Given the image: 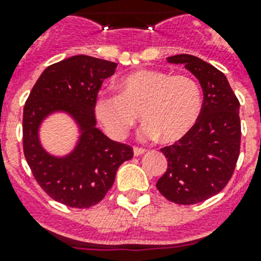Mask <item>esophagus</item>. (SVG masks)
I'll list each match as a JSON object with an SVG mask.
<instances>
[{
    "label": "esophagus",
    "instance_id": "34e87169",
    "mask_svg": "<svg viewBox=\"0 0 261 261\" xmlns=\"http://www.w3.org/2000/svg\"><path fill=\"white\" fill-rule=\"evenodd\" d=\"M145 153V149H142V147H138V146H135L133 147V154H135L136 156L141 155V154Z\"/></svg>",
    "mask_w": 261,
    "mask_h": 261
}]
</instances>
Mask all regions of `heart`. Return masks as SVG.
Here are the masks:
<instances>
[{
    "mask_svg": "<svg viewBox=\"0 0 261 261\" xmlns=\"http://www.w3.org/2000/svg\"><path fill=\"white\" fill-rule=\"evenodd\" d=\"M202 108L200 86L188 75L141 69L119 81V95L99 94L95 114L108 135L124 138L137 124L145 140L161 136L162 141L176 142L196 125Z\"/></svg>",
    "mask_w": 261,
    "mask_h": 261,
    "instance_id": "heart-1",
    "label": "heart"
}]
</instances>
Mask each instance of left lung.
<instances>
[{"label":"left lung","instance_id":"8db88e82","mask_svg":"<svg viewBox=\"0 0 261 261\" xmlns=\"http://www.w3.org/2000/svg\"><path fill=\"white\" fill-rule=\"evenodd\" d=\"M167 61L183 64L199 80L204 100L192 130L161 149L167 170L156 188L170 201L192 205L221 192L234 174L241 150L239 100L222 71L204 60L176 55Z\"/></svg>","mask_w":261,"mask_h":261}]
</instances>
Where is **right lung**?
Wrapping results in <instances>:
<instances>
[{"instance_id":"right-lung-1","label":"right lung","mask_w":261,"mask_h":261,"mask_svg":"<svg viewBox=\"0 0 261 261\" xmlns=\"http://www.w3.org/2000/svg\"><path fill=\"white\" fill-rule=\"evenodd\" d=\"M117 64L77 55L45 69L23 110V151L41 190L70 208H90L102 201L115 181L117 168L132 159L129 145L112 141L96 128L95 102L103 81ZM55 112H65L80 130L69 154L55 157L41 146L38 129Z\"/></svg>"}]
</instances>
